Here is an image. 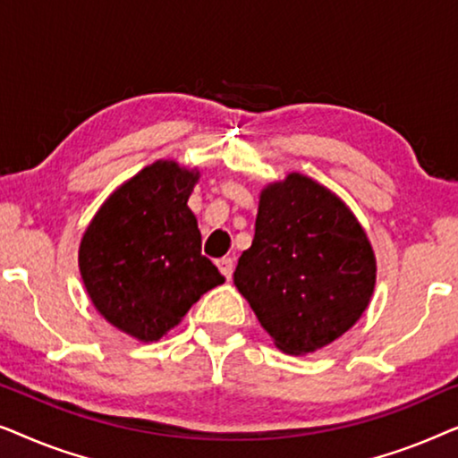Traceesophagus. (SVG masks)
I'll return each mask as SVG.
<instances>
[{
  "mask_svg": "<svg viewBox=\"0 0 458 458\" xmlns=\"http://www.w3.org/2000/svg\"><path fill=\"white\" fill-rule=\"evenodd\" d=\"M216 267H218V271L225 275V277L231 279V275H233L235 262H233V259H227V256H225V259H218L216 260Z\"/></svg>",
  "mask_w": 458,
  "mask_h": 458,
  "instance_id": "1",
  "label": "esophagus"
}]
</instances>
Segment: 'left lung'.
I'll return each instance as SVG.
<instances>
[{
	"instance_id": "obj_1",
	"label": "left lung",
	"mask_w": 458,
	"mask_h": 458,
	"mask_svg": "<svg viewBox=\"0 0 458 458\" xmlns=\"http://www.w3.org/2000/svg\"><path fill=\"white\" fill-rule=\"evenodd\" d=\"M375 277L367 231L334 191L300 173L260 191L233 284L281 352H317L346 334L371 302Z\"/></svg>"
}]
</instances>
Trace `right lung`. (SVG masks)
Masks as SVG:
<instances>
[{"label": "right lung", "mask_w": 458, "mask_h": 458, "mask_svg": "<svg viewBox=\"0 0 458 458\" xmlns=\"http://www.w3.org/2000/svg\"><path fill=\"white\" fill-rule=\"evenodd\" d=\"M198 168L156 160L99 206L79 246V271L93 306L140 342H158L225 277L202 254L187 199Z\"/></svg>", "instance_id": "obj_1"}]
</instances>
